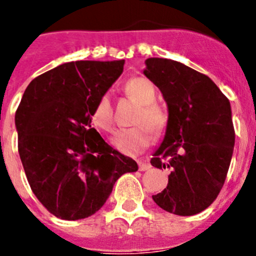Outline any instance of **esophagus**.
<instances>
[{"mask_svg": "<svg viewBox=\"0 0 256 256\" xmlns=\"http://www.w3.org/2000/svg\"><path fill=\"white\" fill-rule=\"evenodd\" d=\"M152 168V166H150V163H148V162H144V160H139V169L142 172L144 170H148V169Z\"/></svg>", "mask_w": 256, "mask_h": 256, "instance_id": "esophagus-1", "label": "esophagus"}]
</instances>
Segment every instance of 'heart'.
<instances>
[{
	"label": "heart",
	"instance_id": "obj_1",
	"mask_svg": "<svg viewBox=\"0 0 256 256\" xmlns=\"http://www.w3.org/2000/svg\"><path fill=\"white\" fill-rule=\"evenodd\" d=\"M126 94L139 104L134 116L138 125L117 131L112 142L120 152L128 155H138L154 142L155 135H162L169 124L168 108L156 101V88L145 77L130 78L124 86ZM90 120L96 128L104 132H111L114 128V106L111 96L102 93L90 111Z\"/></svg>",
	"mask_w": 256,
	"mask_h": 256
}]
</instances>
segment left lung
Segmentation results:
<instances>
[{
	"instance_id": "obj_1",
	"label": "left lung",
	"mask_w": 256,
	"mask_h": 256,
	"mask_svg": "<svg viewBox=\"0 0 256 256\" xmlns=\"http://www.w3.org/2000/svg\"><path fill=\"white\" fill-rule=\"evenodd\" d=\"M144 74L163 93L169 124L152 166L169 169L155 204L178 216L206 210L224 187L235 145L230 101L207 76L163 58L145 60Z\"/></svg>"
}]
</instances>
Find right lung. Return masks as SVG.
I'll list each match as a JSON object with an SVG mask.
<instances>
[{
    "instance_id": "1",
    "label": "right lung",
    "mask_w": 256,
    "mask_h": 256,
    "mask_svg": "<svg viewBox=\"0 0 256 256\" xmlns=\"http://www.w3.org/2000/svg\"><path fill=\"white\" fill-rule=\"evenodd\" d=\"M125 60L64 63L31 80L16 110L18 154L40 204L62 220L92 216L134 159L90 126V111L120 77Z\"/></svg>"
}]
</instances>
